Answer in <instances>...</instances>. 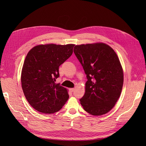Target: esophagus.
I'll return each mask as SVG.
<instances>
[{"label": "esophagus", "mask_w": 146, "mask_h": 146, "mask_svg": "<svg viewBox=\"0 0 146 146\" xmlns=\"http://www.w3.org/2000/svg\"><path fill=\"white\" fill-rule=\"evenodd\" d=\"M74 88H70V89H69V90H70V92H73L74 90Z\"/></svg>", "instance_id": "esophagus-1"}]
</instances>
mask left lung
Returning <instances> with one entry per match:
<instances>
[{"mask_svg":"<svg viewBox=\"0 0 146 146\" xmlns=\"http://www.w3.org/2000/svg\"><path fill=\"white\" fill-rule=\"evenodd\" d=\"M74 52L88 79L80 104L89 113L102 115L110 112L121 95L123 69L115 51L103 42L76 45Z\"/></svg>","mask_w":146,"mask_h":146,"instance_id":"obj_1","label":"left lung"}]
</instances>
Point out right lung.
Segmentation results:
<instances>
[{"instance_id":"obj_1","label":"right lung","mask_w":146,"mask_h":146,"mask_svg":"<svg viewBox=\"0 0 146 146\" xmlns=\"http://www.w3.org/2000/svg\"><path fill=\"white\" fill-rule=\"evenodd\" d=\"M74 44H40L28 52L22 68L23 92L29 105L44 113L60 110L69 98L68 90L56 83L59 66L70 57Z\"/></svg>"}]
</instances>
